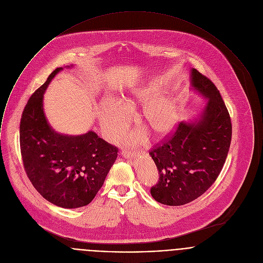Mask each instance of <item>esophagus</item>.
Listing matches in <instances>:
<instances>
[{"instance_id": "esophagus-1", "label": "esophagus", "mask_w": 263, "mask_h": 263, "mask_svg": "<svg viewBox=\"0 0 263 263\" xmlns=\"http://www.w3.org/2000/svg\"><path fill=\"white\" fill-rule=\"evenodd\" d=\"M121 155L123 156V157H125V158H129V157H135V153L134 152H132V151H129V150H122L121 151Z\"/></svg>"}]
</instances>
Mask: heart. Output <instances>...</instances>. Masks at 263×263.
Here are the masks:
<instances>
[{"instance_id":"obj_1","label":"heart","mask_w":263,"mask_h":263,"mask_svg":"<svg viewBox=\"0 0 263 263\" xmlns=\"http://www.w3.org/2000/svg\"><path fill=\"white\" fill-rule=\"evenodd\" d=\"M157 88L136 89L124 96L119 103L106 100L100 109V122L104 134L111 139L119 138L130 122L132 112L144 104L138 121L155 136H162L171 132L177 121L178 107L172 98L160 97ZM143 139V134L138 132L132 140L137 142Z\"/></svg>"}]
</instances>
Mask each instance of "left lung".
Segmentation results:
<instances>
[{
    "instance_id": "1",
    "label": "left lung",
    "mask_w": 263,
    "mask_h": 263,
    "mask_svg": "<svg viewBox=\"0 0 263 263\" xmlns=\"http://www.w3.org/2000/svg\"><path fill=\"white\" fill-rule=\"evenodd\" d=\"M192 86L209 100L202 115L178 123L149 152L159 175L150 192L164 205H183L203 195L220 174L232 141L231 116L215 85L193 69Z\"/></svg>"
}]
</instances>
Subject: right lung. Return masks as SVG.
Listing matches in <instances>:
<instances>
[{"label": "right lung", "instance_id": "obj_1", "mask_svg": "<svg viewBox=\"0 0 263 263\" xmlns=\"http://www.w3.org/2000/svg\"><path fill=\"white\" fill-rule=\"evenodd\" d=\"M62 68H56L27 101L20 120L23 167L35 190L63 208L89 204L117 158L118 148L88 132L82 136L57 134L43 109L45 89Z\"/></svg>", "mask_w": 263, "mask_h": 263}]
</instances>
